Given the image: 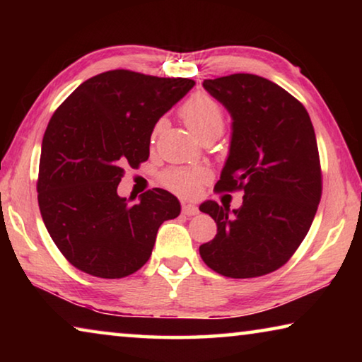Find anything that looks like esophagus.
<instances>
[{
    "mask_svg": "<svg viewBox=\"0 0 362 362\" xmlns=\"http://www.w3.org/2000/svg\"><path fill=\"white\" fill-rule=\"evenodd\" d=\"M182 214H183V216H188V217L196 216V214H198V207H196L192 203H183L182 204Z\"/></svg>",
    "mask_w": 362,
    "mask_h": 362,
    "instance_id": "34e87169",
    "label": "esophagus"
}]
</instances>
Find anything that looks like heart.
<instances>
[{"mask_svg": "<svg viewBox=\"0 0 362 362\" xmlns=\"http://www.w3.org/2000/svg\"><path fill=\"white\" fill-rule=\"evenodd\" d=\"M182 119L199 140L209 136H220L223 131V112L212 97L206 94H194L183 103L180 110ZM163 121L155 126L156 134L161 131ZM209 174L204 169H174L164 175V183L180 194H192L207 180Z\"/></svg>", "mask_w": 362, "mask_h": 362, "instance_id": "b5f03b06", "label": "heart"}]
</instances>
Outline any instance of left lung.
Here are the masks:
<instances>
[{
  "label": "left lung",
  "instance_id": "8db88e82",
  "mask_svg": "<svg viewBox=\"0 0 362 362\" xmlns=\"http://www.w3.org/2000/svg\"><path fill=\"white\" fill-rule=\"evenodd\" d=\"M204 89L231 116L228 158L218 189H244L230 211L204 201L217 223L201 259L226 278H257L283 267L305 240L321 199V166L305 107L267 78L236 73L204 79Z\"/></svg>",
  "mask_w": 362,
  "mask_h": 362
}]
</instances>
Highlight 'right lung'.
Returning a JSON list of instances; mask_svg holds the SVG:
<instances>
[{
  "instance_id": "1",
  "label": "right lung",
  "mask_w": 362,
  "mask_h": 362,
  "mask_svg": "<svg viewBox=\"0 0 362 362\" xmlns=\"http://www.w3.org/2000/svg\"><path fill=\"white\" fill-rule=\"evenodd\" d=\"M193 86L112 70L79 84L52 115L36 189L42 222L73 267L116 279L148 262L158 228L179 216L180 203L163 188L132 203L118 185L124 168L148 159L155 124Z\"/></svg>"
}]
</instances>
